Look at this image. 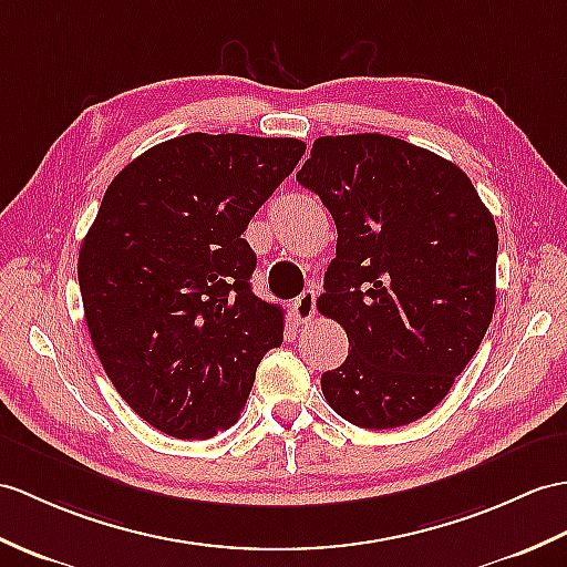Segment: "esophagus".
I'll list each match as a JSON object with an SVG mask.
<instances>
[{"label": "esophagus", "mask_w": 567, "mask_h": 567, "mask_svg": "<svg viewBox=\"0 0 567 567\" xmlns=\"http://www.w3.org/2000/svg\"><path fill=\"white\" fill-rule=\"evenodd\" d=\"M289 309H292L295 313V321L299 326H309L313 321V313H316V292L313 289H305L292 305H289Z\"/></svg>", "instance_id": "esophagus-1"}]
</instances>
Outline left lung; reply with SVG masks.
Segmentation results:
<instances>
[{
  "instance_id": "left-lung-1",
  "label": "left lung",
  "mask_w": 567,
  "mask_h": 567,
  "mask_svg": "<svg viewBox=\"0 0 567 567\" xmlns=\"http://www.w3.org/2000/svg\"><path fill=\"white\" fill-rule=\"evenodd\" d=\"M297 181L338 229L316 307L346 328L350 354L321 377L323 396L358 427L413 423L488 331L495 219L456 164L389 135L319 137Z\"/></svg>"
}]
</instances>
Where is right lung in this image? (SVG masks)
Here are the masks:
<instances>
[{
    "label": "right lung",
    "mask_w": 567,
    "mask_h": 567,
    "mask_svg": "<svg viewBox=\"0 0 567 567\" xmlns=\"http://www.w3.org/2000/svg\"><path fill=\"white\" fill-rule=\"evenodd\" d=\"M305 152L295 137L190 133L140 154L103 195L76 266L91 343L123 401L171 437L234 425L282 343L241 234Z\"/></svg>",
    "instance_id": "right-lung-1"
}]
</instances>
